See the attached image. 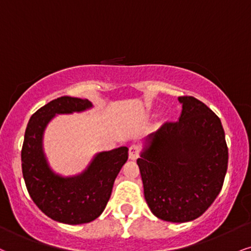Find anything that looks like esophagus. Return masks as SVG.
<instances>
[{
  "label": "esophagus",
  "instance_id": "1",
  "mask_svg": "<svg viewBox=\"0 0 251 251\" xmlns=\"http://www.w3.org/2000/svg\"><path fill=\"white\" fill-rule=\"evenodd\" d=\"M139 153H140V147H139L138 145L133 144V145H131V146H129V150H128L129 159H132V160L137 159L139 156Z\"/></svg>",
  "mask_w": 251,
  "mask_h": 251
}]
</instances>
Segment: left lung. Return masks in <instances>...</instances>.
Listing matches in <instances>:
<instances>
[{
	"label": "left lung",
	"mask_w": 251,
	"mask_h": 251,
	"mask_svg": "<svg viewBox=\"0 0 251 251\" xmlns=\"http://www.w3.org/2000/svg\"><path fill=\"white\" fill-rule=\"evenodd\" d=\"M179 101V120L149 135L137 164L151 212L182 223L201 216L221 192L228 147L221 120L206 104L191 96Z\"/></svg>",
	"instance_id": "left-lung-1"
}]
</instances>
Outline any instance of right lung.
<instances>
[{
    "instance_id": "add662e5",
    "label": "right lung",
    "mask_w": 251,
    "mask_h": 251,
    "mask_svg": "<svg viewBox=\"0 0 251 251\" xmlns=\"http://www.w3.org/2000/svg\"><path fill=\"white\" fill-rule=\"evenodd\" d=\"M92 107L87 99L59 97L30 118L21 152L22 173L32 201L45 215L66 225L96 220L110 200L118 173L128 159V149L98 153L89 167L76 176L63 177L51 171L43 152V133L56 114L81 112Z\"/></svg>"
}]
</instances>
